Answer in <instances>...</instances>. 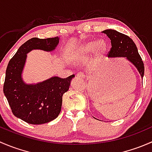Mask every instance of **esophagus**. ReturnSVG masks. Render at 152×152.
Listing matches in <instances>:
<instances>
[{
  "label": "esophagus",
  "instance_id": "34e87169",
  "mask_svg": "<svg viewBox=\"0 0 152 152\" xmlns=\"http://www.w3.org/2000/svg\"><path fill=\"white\" fill-rule=\"evenodd\" d=\"M77 76L79 78H81V79H85V74L83 73V72H79V73H77Z\"/></svg>",
  "mask_w": 152,
  "mask_h": 152
}]
</instances>
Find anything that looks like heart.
Instances as JSON below:
<instances>
[{
	"label": "heart",
	"instance_id": "1",
	"mask_svg": "<svg viewBox=\"0 0 152 152\" xmlns=\"http://www.w3.org/2000/svg\"><path fill=\"white\" fill-rule=\"evenodd\" d=\"M94 46H95L94 48V52L96 56H101V55L104 54L107 48V43H106L105 41L103 40V39L97 41L96 42H93V41L88 42L87 43L85 44L82 46V48L80 49V50L78 52L77 54H76V57L82 58L85 55L89 54L93 50Z\"/></svg>",
	"mask_w": 152,
	"mask_h": 152
}]
</instances>
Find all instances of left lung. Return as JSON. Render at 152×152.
<instances>
[{
	"label": "left lung",
	"instance_id": "1",
	"mask_svg": "<svg viewBox=\"0 0 152 152\" xmlns=\"http://www.w3.org/2000/svg\"><path fill=\"white\" fill-rule=\"evenodd\" d=\"M102 33L106 34L111 40L112 48L109 51L108 57L126 58L136 67L141 77H143V62L132 39L127 35L113 29L104 30Z\"/></svg>",
	"mask_w": 152,
	"mask_h": 152
}]
</instances>
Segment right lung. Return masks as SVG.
<instances>
[{"label":"right lung","mask_w":152,"mask_h":152,"mask_svg":"<svg viewBox=\"0 0 152 152\" xmlns=\"http://www.w3.org/2000/svg\"><path fill=\"white\" fill-rule=\"evenodd\" d=\"M59 37H34L23 44L9 62L6 70L4 93L14 115L31 124L48 123L58 117L62 108V96L68 90L74 75L65 79L53 76L35 85H27L22 72L27 53L34 49L52 51Z\"/></svg>","instance_id":"obj_1"}]
</instances>
